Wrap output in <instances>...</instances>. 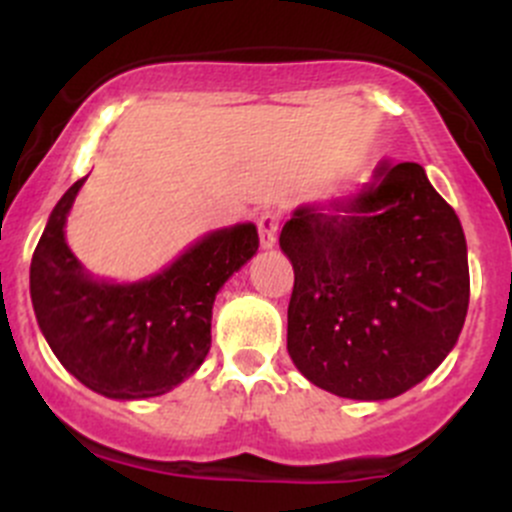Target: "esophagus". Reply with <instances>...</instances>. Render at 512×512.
I'll return each mask as SVG.
<instances>
[{
    "label": "esophagus",
    "instance_id": "34e87169",
    "mask_svg": "<svg viewBox=\"0 0 512 512\" xmlns=\"http://www.w3.org/2000/svg\"><path fill=\"white\" fill-rule=\"evenodd\" d=\"M277 230H280V215L277 213L267 210V213H262L260 218H257V232H260V242L265 250L275 247Z\"/></svg>",
    "mask_w": 512,
    "mask_h": 512
}]
</instances>
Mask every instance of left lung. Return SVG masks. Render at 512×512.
<instances>
[{"instance_id": "left-lung-1", "label": "left lung", "mask_w": 512, "mask_h": 512, "mask_svg": "<svg viewBox=\"0 0 512 512\" xmlns=\"http://www.w3.org/2000/svg\"><path fill=\"white\" fill-rule=\"evenodd\" d=\"M280 247L294 267L287 352L319 389L394 399L456 347L466 235L418 163L384 160L356 195L297 208Z\"/></svg>"}]
</instances>
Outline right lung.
Returning a JSON list of instances; mask_svg holds the SVG:
<instances>
[{"label": "right lung", "mask_w": 512, "mask_h": 512, "mask_svg": "<svg viewBox=\"0 0 512 512\" xmlns=\"http://www.w3.org/2000/svg\"><path fill=\"white\" fill-rule=\"evenodd\" d=\"M84 180L56 203L34 250L29 289L36 322L56 359L91 391L121 401L151 399L205 361L215 294L257 252V227L210 232L148 280H94L64 237Z\"/></svg>", "instance_id": "right-lung-1"}]
</instances>
